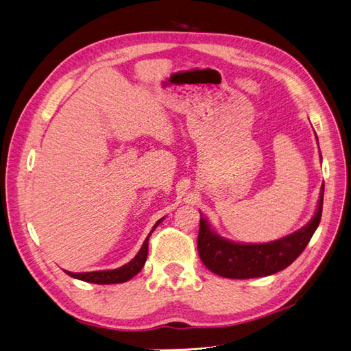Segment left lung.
I'll return each mask as SVG.
<instances>
[{
  "instance_id": "8db88e82",
  "label": "left lung",
  "mask_w": 351,
  "mask_h": 351,
  "mask_svg": "<svg viewBox=\"0 0 351 351\" xmlns=\"http://www.w3.org/2000/svg\"><path fill=\"white\" fill-rule=\"evenodd\" d=\"M324 184L311 222L280 240L261 244H241L219 237L202 217L197 234V252L205 267L224 278L247 280L267 277L291 265L311 241L321 222Z\"/></svg>"
}]
</instances>
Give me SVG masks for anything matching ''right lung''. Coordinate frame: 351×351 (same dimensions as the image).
<instances>
[{
	"label": "right lung",
	"mask_w": 351,
	"mask_h": 351,
	"mask_svg": "<svg viewBox=\"0 0 351 351\" xmlns=\"http://www.w3.org/2000/svg\"><path fill=\"white\" fill-rule=\"evenodd\" d=\"M164 218L159 219L156 224L154 226L152 231L149 232V236L146 237V240L143 241L142 247L139 250V253L129 262L123 265L121 268L117 269H111V271H93V272H80V274H74V272H67L70 277L77 278L82 281L86 282H93V284H119V282H125L129 281L130 278H133L136 274H139L141 269L143 268V265L146 262L147 258V241H149V237L154 232V230L158 227L159 222H161Z\"/></svg>",
	"instance_id": "1"
}]
</instances>
